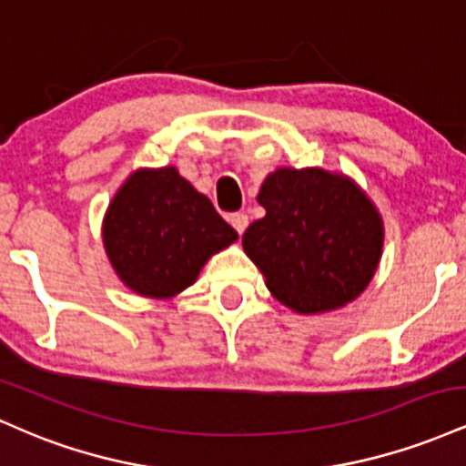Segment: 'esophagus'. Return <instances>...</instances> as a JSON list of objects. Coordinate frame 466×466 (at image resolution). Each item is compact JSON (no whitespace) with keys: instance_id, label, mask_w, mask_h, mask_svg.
I'll use <instances>...</instances> for the list:
<instances>
[{"instance_id":"obj_1","label":"esophagus","mask_w":466,"mask_h":466,"mask_svg":"<svg viewBox=\"0 0 466 466\" xmlns=\"http://www.w3.org/2000/svg\"><path fill=\"white\" fill-rule=\"evenodd\" d=\"M229 223H232V228L237 229L238 234H243L245 228H248L249 218H248V215H245V212H234V215H229Z\"/></svg>"}]
</instances>
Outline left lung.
I'll return each instance as SVG.
<instances>
[{
    "instance_id": "1",
    "label": "left lung",
    "mask_w": 466,
    "mask_h": 466,
    "mask_svg": "<svg viewBox=\"0 0 466 466\" xmlns=\"http://www.w3.org/2000/svg\"><path fill=\"white\" fill-rule=\"evenodd\" d=\"M265 217L243 234L271 296L298 313L355 300L377 271L383 221L355 181L322 168H278L263 181Z\"/></svg>"
}]
</instances>
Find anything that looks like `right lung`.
I'll return each mask as SVG.
<instances>
[{"label":"right lung","mask_w":466,"mask_h":466,"mask_svg":"<svg viewBox=\"0 0 466 466\" xmlns=\"http://www.w3.org/2000/svg\"><path fill=\"white\" fill-rule=\"evenodd\" d=\"M237 238V229L175 166L136 170L116 192L103 223L117 278L131 291L159 300L190 287L208 258Z\"/></svg>","instance_id":"add662e5"}]
</instances>
